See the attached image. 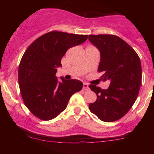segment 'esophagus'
Masks as SVG:
<instances>
[{
    "mask_svg": "<svg viewBox=\"0 0 154 154\" xmlns=\"http://www.w3.org/2000/svg\"><path fill=\"white\" fill-rule=\"evenodd\" d=\"M83 90H86V91H88V90H90V88H89V86H88V85L87 83H83Z\"/></svg>",
    "mask_w": 154,
    "mask_h": 154,
    "instance_id": "obj_1",
    "label": "esophagus"
}]
</instances>
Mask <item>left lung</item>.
Masks as SVG:
<instances>
[{"label":"left lung","instance_id":"8db88e82","mask_svg":"<svg viewBox=\"0 0 154 154\" xmlns=\"http://www.w3.org/2000/svg\"><path fill=\"white\" fill-rule=\"evenodd\" d=\"M90 41L100 50L98 71L101 80L111 81L109 88L94 85L89 88L97 100L89 104L90 111L104 122H113L123 117L135 102L142 83V65L131 46L115 35H89Z\"/></svg>","mask_w":154,"mask_h":154}]
</instances>
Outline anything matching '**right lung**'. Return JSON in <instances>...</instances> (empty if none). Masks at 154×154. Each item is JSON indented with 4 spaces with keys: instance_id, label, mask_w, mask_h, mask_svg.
<instances>
[{
    "instance_id": "obj_1",
    "label": "right lung",
    "mask_w": 154,
    "mask_h": 154,
    "mask_svg": "<svg viewBox=\"0 0 154 154\" xmlns=\"http://www.w3.org/2000/svg\"><path fill=\"white\" fill-rule=\"evenodd\" d=\"M88 37L52 31L35 40L23 54L18 70L20 93L25 106L39 119L56 118L66 108L71 97L83 88L79 80L61 78L62 81L58 82L55 74L68 49Z\"/></svg>"
}]
</instances>
